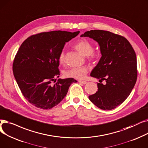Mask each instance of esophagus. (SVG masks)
<instances>
[{
	"label": "esophagus",
	"instance_id": "1",
	"mask_svg": "<svg viewBox=\"0 0 148 148\" xmlns=\"http://www.w3.org/2000/svg\"><path fill=\"white\" fill-rule=\"evenodd\" d=\"M80 84H86L87 83V82L86 81H78Z\"/></svg>",
	"mask_w": 148,
	"mask_h": 148
}]
</instances>
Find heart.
Listing matches in <instances>:
<instances>
[{
	"mask_svg": "<svg viewBox=\"0 0 148 148\" xmlns=\"http://www.w3.org/2000/svg\"><path fill=\"white\" fill-rule=\"evenodd\" d=\"M76 50L83 55L87 56V58L91 61L95 60L96 58V55L93 52V46L90 42L86 39H81L79 40L74 45ZM60 64H64L65 62V54L63 51H61L58 57ZM88 69L86 66L79 67H73L65 72L64 75L67 78H72L76 79H81L85 78L88 72Z\"/></svg>",
	"mask_w": 148,
	"mask_h": 148,
	"instance_id": "obj_1",
	"label": "heart"
}]
</instances>
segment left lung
<instances>
[{"mask_svg":"<svg viewBox=\"0 0 148 148\" xmlns=\"http://www.w3.org/2000/svg\"><path fill=\"white\" fill-rule=\"evenodd\" d=\"M81 37L96 41L102 57L90 76L99 82L96 93L88 96L96 107L110 110L122 103L130 95L137 78V58L134 50L128 40L107 31L91 30Z\"/></svg>","mask_w":148,"mask_h":148,"instance_id":"left-lung-1","label":"left lung"}]
</instances>
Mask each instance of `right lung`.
I'll list each match as a JSON object with an SVG mask.
<instances>
[{
    "mask_svg": "<svg viewBox=\"0 0 148 148\" xmlns=\"http://www.w3.org/2000/svg\"><path fill=\"white\" fill-rule=\"evenodd\" d=\"M54 31L28 37L21 45L12 64L14 76L26 99L34 106L49 110L66 96L73 78L58 79L59 55L66 42L79 34Z\"/></svg>",
    "mask_w": 148,
    "mask_h": 148,
    "instance_id": "add662e5",
    "label": "right lung"
}]
</instances>
